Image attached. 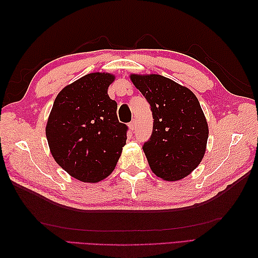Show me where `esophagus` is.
I'll list each match as a JSON object with an SVG mask.
<instances>
[{"label": "esophagus", "instance_id": "34e87169", "mask_svg": "<svg viewBox=\"0 0 258 258\" xmlns=\"http://www.w3.org/2000/svg\"><path fill=\"white\" fill-rule=\"evenodd\" d=\"M130 128L132 130V131H134V130H135V119H133L132 122L130 123Z\"/></svg>", "mask_w": 258, "mask_h": 258}]
</instances>
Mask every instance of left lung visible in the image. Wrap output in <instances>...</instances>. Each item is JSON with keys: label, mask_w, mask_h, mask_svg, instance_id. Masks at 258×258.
Returning <instances> with one entry per match:
<instances>
[{"label": "left lung", "mask_w": 258, "mask_h": 258, "mask_svg": "<svg viewBox=\"0 0 258 258\" xmlns=\"http://www.w3.org/2000/svg\"><path fill=\"white\" fill-rule=\"evenodd\" d=\"M150 103L153 133L143 151L152 172L167 182L187 176L205 155L208 124L196 95L160 74H130Z\"/></svg>", "instance_id": "1"}]
</instances>
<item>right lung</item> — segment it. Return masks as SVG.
<instances>
[{"label": "right lung", "instance_id": "obj_1", "mask_svg": "<svg viewBox=\"0 0 258 258\" xmlns=\"http://www.w3.org/2000/svg\"><path fill=\"white\" fill-rule=\"evenodd\" d=\"M115 75L94 72L67 85L48 115L45 134L54 160L71 176L97 183L112 174L126 144L127 126L107 94Z\"/></svg>", "mask_w": 258, "mask_h": 258}]
</instances>
